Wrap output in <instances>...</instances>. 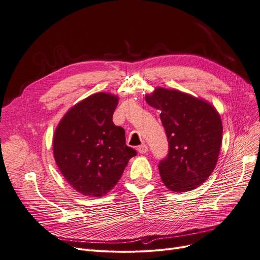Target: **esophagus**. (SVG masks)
Listing matches in <instances>:
<instances>
[{
  "mask_svg": "<svg viewBox=\"0 0 260 260\" xmlns=\"http://www.w3.org/2000/svg\"><path fill=\"white\" fill-rule=\"evenodd\" d=\"M148 145L146 144H141L139 148H138V152L140 153V154H145L146 152H148Z\"/></svg>",
  "mask_w": 260,
  "mask_h": 260,
  "instance_id": "1",
  "label": "esophagus"
}]
</instances>
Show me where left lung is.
Here are the masks:
<instances>
[{"mask_svg":"<svg viewBox=\"0 0 260 260\" xmlns=\"http://www.w3.org/2000/svg\"><path fill=\"white\" fill-rule=\"evenodd\" d=\"M145 101L160 110L168 137V155L158 165L165 186L173 192L201 186L220 153L223 127L218 111L204 100L166 88H156Z\"/></svg>","mask_w":260,"mask_h":260,"instance_id":"8db88e82","label":"left lung"}]
</instances>
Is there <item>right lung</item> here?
<instances>
[{"label": "right lung", "instance_id": "obj_1", "mask_svg": "<svg viewBox=\"0 0 260 260\" xmlns=\"http://www.w3.org/2000/svg\"><path fill=\"white\" fill-rule=\"evenodd\" d=\"M118 96L99 92L68 110L55 129L53 152L63 177L77 192L103 197L114 188L136 151L112 122Z\"/></svg>", "mask_w": 260, "mask_h": 260}]
</instances>
